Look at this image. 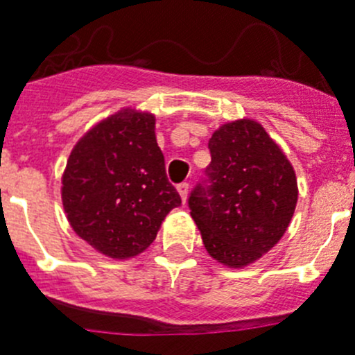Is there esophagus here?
<instances>
[{
  "instance_id": "esophagus-1",
  "label": "esophagus",
  "mask_w": 355,
  "mask_h": 355,
  "mask_svg": "<svg viewBox=\"0 0 355 355\" xmlns=\"http://www.w3.org/2000/svg\"><path fill=\"white\" fill-rule=\"evenodd\" d=\"M178 192H180L183 203L187 201V196H189V183H180L178 184Z\"/></svg>"
}]
</instances>
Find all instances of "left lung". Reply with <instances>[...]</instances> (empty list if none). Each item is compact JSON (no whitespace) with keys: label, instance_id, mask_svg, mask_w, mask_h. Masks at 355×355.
<instances>
[{"label":"left lung","instance_id":"1","mask_svg":"<svg viewBox=\"0 0 355 355\" xmlns=\"http://www.w3.org/2000/svg\"><path fill=\"white\" fill-rule=\"evenodd\" d=\"M210 165L189 196L190 216L214 259L241 268L288 228L297 203L290 161L259 123H227L209 141Z\"/></svg>","mask_w":355,"mask_h":355}]
</instances>
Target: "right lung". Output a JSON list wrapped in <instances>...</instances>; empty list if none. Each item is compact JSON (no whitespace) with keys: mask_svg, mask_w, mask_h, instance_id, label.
<instances>
[{"mask_svg":"<svg viewBox=\"0 0 355 355\" xmlns=\"http://www.w3.org/2000/svg\"><path fill=\"white\" fill-rule=\"evenodd\" d=\"M154 128L152 114L127 108L87 132L67 161V218L81 239L114 259L141 254L181 205Z\"/></svg>","mask_w":355,"mask_h":355,"instance_id":"obj_1","label":"right lung"}]
</instances>
